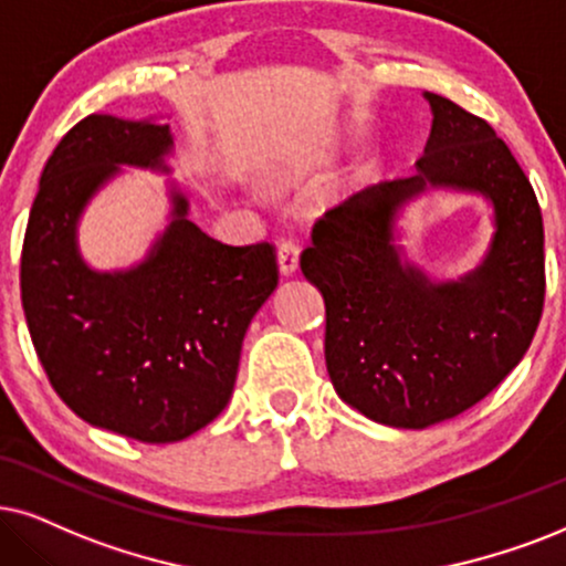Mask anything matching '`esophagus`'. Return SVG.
I'll return each instance as SVG.
<instances>
[{
    "label": "esophagus",
    "instance_id": "34e87169",
    "mask_svg": "<svg viewBox=\"0 0 566 566\" xmlns=\"http://www.w3.org/2000/svg\"><path fill=\"white\" fill-rule=\"evenodd\" d=\"M276 261H279V271H282L284 276L295 274L297 266H300V245H297V242L292 238L279 240Z\"/></svg>",
    "mask_w": 566,
    "mask_h": 566
}]
</instances>
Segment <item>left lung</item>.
<instances>
[{
	"label": "left lung",
	"instance_id": "1",
	"mask_svg": "<svg viewBox=\"0 0 566 566\" xmlns=\"http://www.w3.org/2000/svg\"><path fill=\"white\" fill-rule=\"evenodd\" d=\"M431 138L418 175L349 196L316 219L300 269L326 303V368L336 395L376 423L426 428L489 397L531 347L546 295L538 198L510 146L460 104L426 93ZM428 184L478 189L497 209L484 266L428 285L402 270L390 213Z\"/></svg>",
	"mask_w": 566,
	"mask_h": 566
}]
</instances>
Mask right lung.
I'll return each instance as SVG.
<instances>
[{
    "label": "right lung",
    "instance_id": "right-lung-1",
    "mask_svg": "<svg viewBox=\"0 0 566 566\" xmlns=\"http://www.w3.org/2000/svg\"><path fill=\"white\" fill-rule=\"evenodd\" d=\"M169 127L88 114L56 143L28 217L20 292L49 384L85 423L169 443L209 426L230 402L240 349L279 282L271 242L227 245L185 217L146 263L96 274L75 250L85 200L117 164H154Z\"/></svg>",
    "mask_w": 566,
    "mask_h": 566
}]
</instances>
